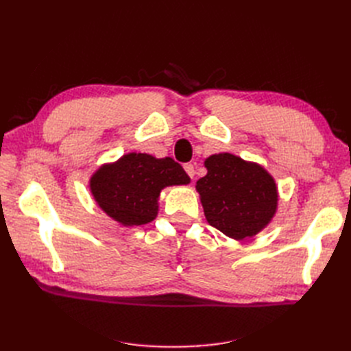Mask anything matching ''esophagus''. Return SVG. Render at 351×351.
<instances>
[{
  "instance_id": "obj_1",
  "label": "esophagus",
  "mask_w": 351,
  "mask_h": 351,
  "mask_svg": "<svg viewBox=\"0 0 351 351\" xmlns=\"http://www.w3.org/2000/svg\"><path fill=\"white\" fill-rule=\"evenodd\" d=\"M184 169L190 178L195 177V165L193 164H184Z\"/></svg>"
}]
</instances>
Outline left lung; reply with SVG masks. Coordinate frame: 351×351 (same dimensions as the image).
Wrapping results in <instances>:
<instances>
[{
  "label": "left lung",
  "instance_id": "left-lung-1",
  "mask_svg": "<svg viewBox=\"0 0 351 351\" xmlns=\"http://www.w3.org/2000/svg\"><path fill=\"white\" fill-rule=\"evenodd\" d=\"M208 174L196 182L206 221L226 236L243 240L267 227L278 204L277 184L265 169L231 154L212 155Z\"/></svg>",
  "mask_w": 351,
  "mask_h": 351
}]
</instances>
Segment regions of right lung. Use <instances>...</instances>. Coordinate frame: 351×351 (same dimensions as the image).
<instances>
[{"mask_svg": "<svg viewBox=\"0 0 351 351\" xmlns=\"http://www.w3.org/2000/svg\"><path fill=\"white\" fill-rule=\"evenodd\" d=\"M189 183L183 167L173 158L132 152L102 165L90 178V192L105 214L132 227L155 219L164 187Z\"/></svg>", "mask_w": 351, "mask_h": 351, "instance_id": "add662e5", "label": "right lung"}]
</instances>
